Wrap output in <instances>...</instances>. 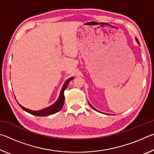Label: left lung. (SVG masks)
<instances>
[{
    "mask_svg": "<svg viewBox=\"0 0 154 154\" xmlns=\"http://www.w3.org/2000/svg\"><path fill=\"white\" fill-rule=\"evenodd\" d=\"M137 42H138V43H139V41H138V40H137ZM139 45H140V44H139ZM91 106H92V105H91ZM92 108H93L94 109H95L94 108V107H93V106H92ZM95 110H96V109H95Z\"/></svg>",
    "mask_w": 154,
    "mask_h": 154,
    "instance_id": "obj_1",
    "label": "left lung"
}]
</instances>
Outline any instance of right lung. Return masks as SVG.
<instances>
[{"instance_id":"right-lung-1","label":"right lung","mask_w":154,"mask_h":154,"mask_svg":"<svg viewBox=\"0 0 154 154\" xmlns=\"http://www.w3.org/2000/svg\"><path fill=\"white\" fill-rule=\"evenodd\" d=\"M73 77H71L70 79H68L63 85V87L62 88V90L60 92V94L58 100L56 101V102L53 105H51L50 106H49L48 108H45L43 109V110L41 111H31L30 109H28L26 108H24V106H22V105H19L21 107H22V109H24V111H26L28 113H29L30 114H32L34 116H49V115H52L54 113H56L57 112H58L60 110H61V109L62 108V106L64 105V91L65 89H66V88L69 85V82L71 79H72Z\"/></svg>"}]
</instances>
